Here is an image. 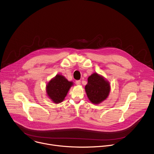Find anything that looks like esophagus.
Masks as SVG:
<instances>
[{
    "mask_svg": "<svg viewBox=\"0 0 154 154\" xmlns=\"http://www.w3.org/2000/svg\"><path fill=\"white\" fill-rule=\"evenodd\" d=\"M75 83L77 85H80L81 84V82H80V80H77L75 82Z\"/></svg>",
    "mask_w": 154,
    "mask_h": 154,
    "instance_id": "1",
    "label": "esophagus"
}]
</instances>
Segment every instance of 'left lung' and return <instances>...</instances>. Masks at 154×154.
Segmentation results:
<instances>
[{
  "label": "left lung",
  "mask_w": 154,
  "mask_h": 154,
  "mask_svg": "<svg viewBox=\"0 0 154 154\" xmlns=\"http://www.w3.org/2000/svg\"><path fill=\"white\" fill-rule=\"evenodd\" d=\"M85 88L88 98L95 105L100 104L106 100L111 89L109 82L96 72L88 78V83Z\"/></svg>",
  "instance_id": "8db88e82"
}]
</instances>
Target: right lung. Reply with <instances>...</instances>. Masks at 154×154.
I'll return each mask as SVG.
<instances>
[{
    "label": "right lung",
    "instance_id": "right-lung-1",
    "mask_svg": "<svg viewBox=\"0 0 154 154\" xmlns=\"http://www.w3.org/2000/svg\"><path fill=\"white\" fill-rule=\"evenodd\" d=\"M74 85L61 74H57L46 85V93L55 103L62 102L66 96L71 87Z\"/></svg>",
    "mask_w": 154,
    "mask_h": 154
}]
</instances>
